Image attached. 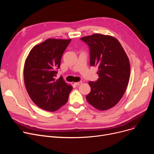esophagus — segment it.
<instances>
[{"label":"esophagus","mask_w":154,"mask_h":154,"mask_svg":"<svg viewBox=\"0 0 154 154\" xmlns=\"http://www.w3.org/2000/svg\"><path fill=\"white\" fill-rule=\"evenodd\" d=\"M82 83V81H79V82H75L74 84H75V85H79L81 84Z\"/></svg>","instance_id":"esophagus-1"}]
</instances>
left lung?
I'll return each mask as SVG.
<instances>
[{
    "label": "left lung",
    "mask_w": 154,
    "mask_h": 154,
    "mask_svg": "<svg viewBox=\"0 0 154 154\" xmlns=\"http://www.w3.org/2000/svg\"><path fill=\"white\" fill-rule=\"evenodd\" d=\"M90 49V65L97 67L99 79L89 82L87 102L99 110H106L120 101L126 90L131 73L130 62L116 38L94 34L80 38Z\"/></svg>",
    "instance_id": "8db88e82"
}]
</instances>
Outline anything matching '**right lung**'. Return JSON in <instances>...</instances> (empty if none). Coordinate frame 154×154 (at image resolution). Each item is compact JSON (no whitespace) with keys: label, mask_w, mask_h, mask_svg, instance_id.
I'll use <instances>...</instances> for the list:
<instances>
[{"label":"right lung","mask_w":154,"mask_h":154,"mask_svg":"<svg viewBox=\"0 0 154 154\" xmlns=\"http://www.w3.org/2000/svg\"><path fill=\"white\" fill-rule=\"evenodd\" d=\"M71 41L48 38L34 46L26 59L24 83L30 99L45 110L54 112L66 104L72 89L62 77L56 79L62 56Z\"/></svg>","instance_id":"right-lung-1"}]
</instances>
